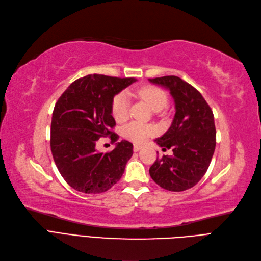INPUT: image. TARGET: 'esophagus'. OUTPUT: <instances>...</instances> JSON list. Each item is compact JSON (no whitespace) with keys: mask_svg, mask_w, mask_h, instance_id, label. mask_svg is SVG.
I'll return each instance as SVG.
<instances>
[{"mask_svg":"<svg viewBox=\"0 0 261 261\" xmlns=\"http://www.w3.org/2000/svg\"><path fill=\"white\" fill-rule=\"evenodd\" d=\"M141 149H142V146H140V145H134V151L135 152H138Z\"/></svg>","mask_w":261,"mask_h":261,"instance_id":"obj_1","label":"esophagus"}]
</instances>
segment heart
Listing matches in <instances>:
<instances>
[{"instance_id":"1","label":"heart","mask_w":261,"mask_h":261,"mask_svg":"<svg viewBox=\"0 0 261 261\" xmlns=\"http://www.w3.org/2000/svg\"><path fill=\"white\" fill-rule=\"evenodd\" d=\"M145 100L153 111L164 109L167 105L168 98L166 93L158 86L145 85L132 93ZM111 111L113 118L118 122H123L128 118L129 114V98L125 92H121L113 97ZM155 133V128L152 125L134 121L127 124L123 129V135L127 139L134 142L145 141L149 136Z\"/></svg>"}]
</instances>
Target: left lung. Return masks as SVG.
Segmentation results:
<instances>
[{
    "label": "left lung",
    "instance_id": "left-lung-1",
    "mask_svg": "<svg viewBox=\"0 0 261 261\" xmlns=\"http://www.w3.org/2000/svg\"><path fill=\"white\" fill-rule=\"evenodd\" d=\"M167 88L176 113L168 130L154 141L173 155L156 159L149 169L151 178L165 190L180 192L194 187L207 172L216 147V128L208 103L192 85L167 75L149 79Z\"/></svg>",
    "mask_w": 261,
    "mask_h": 261
}]
</instances>
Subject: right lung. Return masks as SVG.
Listing matches in <instances>:
<instances>
[{"label": "right lung", "mask_w": 261, "mask_h": 261, "mask_svg": "<svg viewBox=\"0 0 261 261\" xmlns=\"http://www.w3.org/2000/svg\"><path fill=\"white\" fill-rule=\"evenodd\" d=\"M136 82L134 77L89 74L75 80L55 105L50 125V150L55 164L66 182L74 190L96 194L118 182L133 155V143L117 142L107 154L95 150L97 140L119 136L111 105L113 97Z\"/></svg>", "instance_id": "add662e5"}]
</instances>
